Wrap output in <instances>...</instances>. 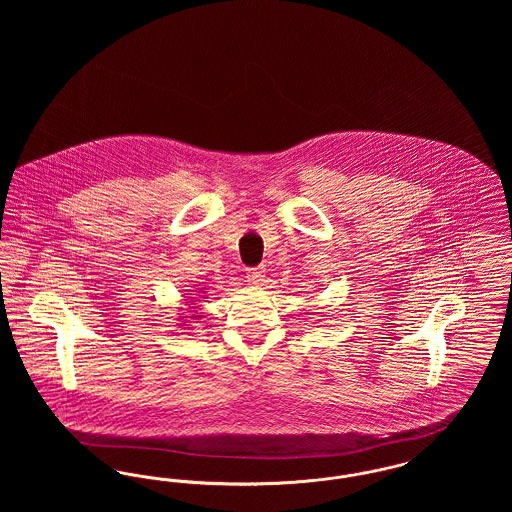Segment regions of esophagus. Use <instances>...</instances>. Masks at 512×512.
Returning <instances> with one entry per match:
<instances>
[{"label": "esophagus", "mask_w": 512, "mask_h": 512, "mask_svg": "<svg viewBox=\"0 0 512 512\" xmlns=\"http://www.w3.org/2000/svg\"><path fill=\"white\" fill-rule=\"evenodd\" d=\"M265 276H267L265 267H255L247 270V282H251V284H263Z\"/></svg>", "instance_id": "obj_1"}]
</instances>
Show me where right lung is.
<instances>
[{
  "instance_id": "1",
  "label": "right lung",
  "mask_w": 512,
  "mask_h": 512,
  "mask_svg": "<svg viewBox=\"0 0 512 512\" xmlns=\"http://www.w3.org/2000/svg\"><path fill=\"white\" fill-rule=\"evenodd\" d=\"M188 305H192V301H188ZM188 309H195V307H188ZM190 313H195V311H190ZM186 318H199V313L197 315H194V317H186ZM184 326V324H182Z\"/></svg>"
}]
</instances>
